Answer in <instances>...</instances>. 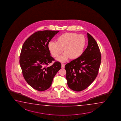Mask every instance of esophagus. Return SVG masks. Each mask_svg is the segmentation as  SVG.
Instances as JSON below:
<instances>
[{"label":"esophagus","mask_w":121,"mask_h":121,"mask_svg":"<svg viewBox=\"0 0 121 121\" xmlns=\"http://www.w3.org/2000/svg\"><path fill=\"white\" fill-rule=\"evenodd\" d=\"M61 68L62 69H64V68H65V64H62Z\"/></svg>","instance_id":"34e87169"}]
</instances>
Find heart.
I'll use <instances>...</instances> for the list:
<instances>
[{"instance_id":"1","label":"heart","mask_w":121,"mask_h":121,"mask_svg":"<svg viewBox=\"0 0 121 121\" xmlns=\"http://www.w3.org/2000/svg\"><path fill=\"white\" fill-rule=\"evenodd\" d=\"M57 42L50 41L48 47L54 57H57L64 50L65 52L57 58L61 62H65L70 57L76 59L82 55L86 44L85 37L82 35L73 33H67L60 35Z\"/></svg>"}]
</instances>
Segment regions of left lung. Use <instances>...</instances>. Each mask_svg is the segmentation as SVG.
<instances>
[{
	"label": "left lung",
	"mask_w": 121,
	"mask_h": 121,
	"mask_svg": "<svg viewBox=\"0 0 121 121\" xmlns=\"http://www.w3.org/2000/svg\"><path fill=\"white\" fill-rule=\"evenodd\" d=\"M88 45L82 55L66 64L69 87L75 91L83 90L92 83L98 73L101 55L98 45L88 33Z\"/></svg>",
	"instance_id": "8db88e82"
}]
</instances>
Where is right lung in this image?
I'll list each match as a JSON object with an SVG mask.
<instances>
[{
    "mask_svg": "<svg viewBox=\"0 0 121 121\" xmlns=\"http://www.w3.org/2000/svg\"><path fill=\"white\" fill-rule=\"evenodd\" d=\"M59 31L43 30L33 33L25 41L21 50L19 63L27 83L35 90L44 91L51 86L54 77L61 67L59 62L46 67L53 58L48 44Z\"/></svg>",
    "mask_w": 121,
    "mask_h": 121,
    "instance_id": "1",
    "label": "right lung"
}]
</instances>
